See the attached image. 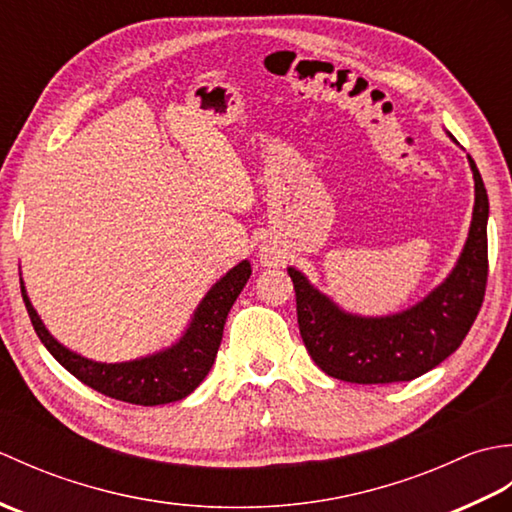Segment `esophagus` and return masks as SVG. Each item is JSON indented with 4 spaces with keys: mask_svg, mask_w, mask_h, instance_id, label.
Returning <instances> with one entry per match:
<instances>
[{
    "mask_svg": "<svg viewBox=\"0 0 512 512\" xmlns=\"http://www.w3.org/2000/svg\"><path fill=\"white\" fill-rule=\"evenodd\" d=\"M259 259H262L264 266H279L281 262H284V257H281L279 250L273 246L259 248Z\"/></svg>",
    "mask_w": 512,
    "mask_h": 512,
    "instance_id": "obj_1",
    "label": "esophagus"
}]
</instances>
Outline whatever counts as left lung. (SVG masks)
I'll return each instance as SVG.
<instances>
[{
    "label": "left lung",
    "mask_w": 512,
    "mask_h": 512,
    "mask_svg": "<svg viewBox=\"0 0 512 512\" xmlns=\"http://www.w3.org/2000/svg\"><path fill=\"white\" fill-rule=\"evenodd\" d=\"M469 162L475 178L469 239L447 281L418 306L380 319L354 317L288 268L301 339L325 374L358 385L400 383L427 374L462 345L488 281V195L471 156Z\"/></svg>",
    "instance_id": "1"
}]
</instances>
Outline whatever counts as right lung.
Segmentation results:
<instances>
[{
	"label": "right lung",
	"instance_id": "right-lung-1",
	"mask_svg": "<svg viewBox=\"0 0 512 512\" xmlns=\"http://www.w3.org/2000/svg\"><path fill=\"white\" fill-rule=\"evenodd\" d=\"M250 264L242 262L217 281L206 292V297L193 314L189 330L182 339L169 347V350L140 358L129 363H94L79 354L63 347L41 323L39 314L30 306L26 290L21 286L28 317L32 321L41 343L48 347V352L88 387L101 391V394L129 402V405H167V402L182 400L198 387L204 376L209 374L213 361L220 350L224 323L231 312L239 292L246 286L250 277Z\"/></svg>",
	"mask_w": 512,
	"mask_h": 512
}]
</instances>
